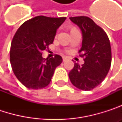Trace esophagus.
<instances>
[{
    "mask_svg": "<svg viewBox=\"0 0 122 122\" xmlns=\"http://www.w3.org/2000/svg\"><path fill=\"white\" fill-rule=\"evenodd\" d=\"M67 60V59L66 58V57H63V61H66Z\"/></svg>",
    "mask_w": 122,
    "mask_h": 122,
    "instance_id": "esophagus-1",
    "label": "esophagus"
}]
</instances>
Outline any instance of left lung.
I'll return each mask as SVG.
<instances>
[{
  "instance_id": "1",
  "label": "left lung",
  "mask_w": 122,
  "mask_h": 122,
  "mask_svg": "<svg viewBox=\"0 0 122 122\" xmlns=\"http://www.w3.org/2000/svg\"><path fill=\"white\" fill-rule=\"evenodd\" d=\"M81 30L83 41L79 50L85 63H74L68 76L72 84L82 90H91L105 78L111 66L112 51L106 32L88 17H69Z\"/></svg>"
}]
</instances>
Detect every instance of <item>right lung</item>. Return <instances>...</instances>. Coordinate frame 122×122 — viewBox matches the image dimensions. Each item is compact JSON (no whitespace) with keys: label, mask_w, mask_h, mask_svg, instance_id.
I'll use <instances>...</instances> for the list:
<instances>
[{"label":"right lung","mask_w":122,"mask_h":122,"mask_svg":"<svg viewBox=\"0 0 122 122\" xmlns=\"http://www.w3.org/2000/svg\"><path fill=\"white\" fill-rule=\"evenodd\" d=\"M66 19L37 16L24 22L15 34L10 51V63L16 78L26 87L37 90L50 83L63 59L59 55L44 59L42 51L53 43L57 29Z\"/></svg>","instance_id":"obj_1"}]
</instances>
